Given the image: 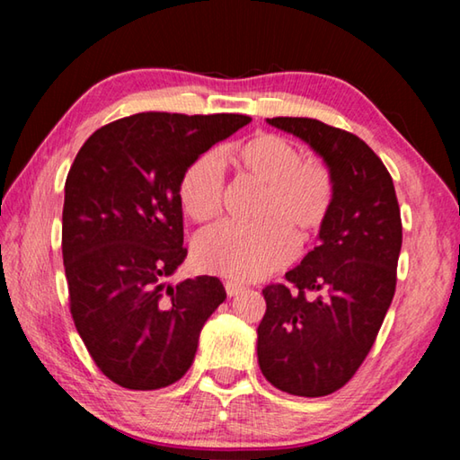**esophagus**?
I'll return each instance as SVG.
<instances>
[{
  "instance_id": "1",
  "label": "esophagus",
  "mask_w": 460,
  "mask_h": 460,
  "mask_svg": "<svg viewBox=\"0 0 460 460\" xmlns=\"http://www.w3.org/2000/svg\"><path fill=\"white\" fill-rule=\"evenodd\" d=\"M225 290H227V296L231 298V296H237V294L243 292L245 286L239 284V282H225Z\"/></svg>"
}]
</instances>
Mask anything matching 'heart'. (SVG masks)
Wrapping results in <instances>:
<instances>
[{
  "mask_svg": "<svg viewBox=\"0 0 460 460\" xmlns=\"http://www.w3.org/2000/svg\"><path fill=\"white\" fill-rule=\"evenodd\" d=\"M237 166L266 184L260 223H219L194 241L199 266L225 278H266L296 253V237L308 241L329 219L334 200L331 168L278 134H255L235 147ZM225 176L219 155L200 154L184 170L178 199L192 221L215 219L223 208Z\"/></svg>",
  "mask_w": 460,
  "mask_h": 460,
  "instance_id": "1",
  "label": "heart"
}]
</instances>
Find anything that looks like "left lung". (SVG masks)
<instances>
[{"label":"left lung","instance_id":"8db88e82","mask_svg":"<svg viewBox=\"0 0 460 460\" xmlns=\"http://www.w3.org/2000/svg\"><path fill=\"white\" fill-rule=\"evenodd\" d=\"M270 126L305 139L331 168L334 200L318 243L286 284L263 288L258 363L302 398L337 392L369 355L398 282L402 217L384 162L355 134L310 118Z\"/></svg>","mask_w":460,"mask_h":460}]
</instances>
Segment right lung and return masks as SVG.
<instances>
[{"instance_id":"1","label":"right lung","mask_w":460,"mask_h":460,"mask_svg":"<svg viewBox=\"0 0 460 460\" xmlns=\"http://www.w3.org/2000/svg\"><path fill=\"white\" fill-rule=\"evenodd\" d=\"M249 121L237 113H136L97 129L76 154L62 208L68 300L84 347L113 384L142 392L172 385L227 298L215 276L164 279L186 258L184 170Z\"/></svg>"}]
</instances>
